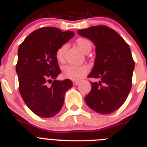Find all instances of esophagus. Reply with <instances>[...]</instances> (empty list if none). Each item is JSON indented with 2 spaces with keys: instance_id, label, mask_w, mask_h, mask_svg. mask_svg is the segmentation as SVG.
<instances>
[{
  "instance_id": "esophagus-1",
  "label": "esophagus",
  "mask_w": 147,
  "mask_h": 147,
  "mask_svg": "<svg viewBox=\"0 0 147 147\" xmlns=\"http://www.w3.org/2000/svg\"><path fill=\"white\" fill-rule=\"evenodd\" d=\"M78 83H79V82L78 81H73V84H74V85H78Z\"/></svg>"
}]
</instances>
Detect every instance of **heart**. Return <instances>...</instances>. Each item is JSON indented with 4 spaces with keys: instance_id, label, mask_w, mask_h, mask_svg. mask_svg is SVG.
I'll list each match as a JSON object with an SVG mask.
<instances>
[{
    "instance_id": "heart-1",
    "label": "heart",
    "mask_w": 147,
    "mask_h": 147,
    "mask_svg": "<svg viewBox=\"0 0 147 147\" xmlns=\"http://www.w3.org/2000/svg\"><path fill=\"white\" fill-rule=\"evenodd\" d=\"M76 45L79 49L85 52L88 49H91V42L88 39L79 38L76 40ZM67 49V44H63L57 49L56 52V57L58 60L63 61L65 57V53ZM65 76L71 80H79L83 75H85L88 71V68L85 65H66L62 67Z\"/></svg>"
}]
</instances>
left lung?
I'll use <instances>...</instances> for the list:
<instances>
[{"label": "left lung", "instance_id": "left-lung-1", "mask_svg": "<svg viewBox=\"0 0 147 147\" xmlns=\"http://www.w3.org/2000/svg\"><path fill=\"white\" fill-rule=\"evenodd\" d=\"M82 37L91 40L96 58L89 78L91 90L85 101L90 109L103 115L115 112L127 99L132 87L135 62L129 45L117 32L105 26L78 30Z\"/></svg>", "mask_w": 147, "mask_h": 147}]
</instances>
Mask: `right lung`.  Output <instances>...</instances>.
<instances>
[{
	"instance_id": "right-lung-1",
	"label": "right lung",
	"mask_w": 147,
	"mask_h": 147,
	"mask_svg": "<svg viewBox=\"0 0 147 147\" xmlns=\"http://www.w3.org/2000/svg\"><path fill=\"white\" fill-rule=\"evenodd\" d=\"M74 36L71 31L44 27L30 34L18 48L16 72L19 90L27 107L42 118L53 117L64 104L72 81L56 80L61 71L56 52ZM49 82H53L51 86Z\"/></svg>"
}]
</instances>
